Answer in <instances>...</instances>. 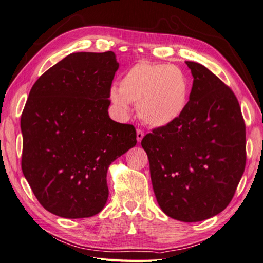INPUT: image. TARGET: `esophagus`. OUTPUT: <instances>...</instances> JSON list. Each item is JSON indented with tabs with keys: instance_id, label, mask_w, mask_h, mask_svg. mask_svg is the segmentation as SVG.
<instances>
[{
	"instance_id": "esophagus-1",
	"label": "esophagus",
	"mask_w": 263,
	"mask_h": 263,
	"mask_svg": "<svg viewBox=\"0 0 263 263\" xmlns=\"http://www.w3.org/2000/svg\"><path fill=\"white\" fill-rule=\"evenodd\" d=\"M136 134H137V141L140 142L142 140V138H144V136H145V133L142 132L141 129H137Z\"/></svg>"
}]
</instances>
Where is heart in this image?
Masks as SVG:
<instances>
[{"label": "heart", "mask_w": 263, "mask_h": 263, "mask_svg": "<svg viewBox=\"0 0 263 263\" xmlns=\"http://www.w3.org/2000/svg\"><path fill=\"white\" fill-rule=\"evenodd\" d=\"M190 92L189 79L179 68L140 61L126 71L119 87L112 86L109 100L122 115L130 112V103H137L142 122L164 127L177 122L185 112Z\"/></svg>", "instance_id": "b5f03b06"}]
</instances>
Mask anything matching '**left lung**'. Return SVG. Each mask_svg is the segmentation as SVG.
<instances>
[{
  "label": "left lung",
  "mask_w": 263,
  "mask_h": 263,
  "mask_svg": "<svg viewBox=\"0 0 263 263\" xmlns=\"http://www.w3.org/2000/svg\"><path fill=\"white\" fill-rule=\"evenodd\" d=\"M193 76L185 112L141 140L160 209L201 221L224 211L246 166V126L234 92L211 71L185 61Z\"/></svg>",
  "instance_id": "left-lung-1"
}]
</instances>
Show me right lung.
I'll return each mask as SVG.
<instances>
[{
    "label": "right lung",
    "mask_w": 263,
    "mask_h": 263,
    "mask_svg": "<svg viewBox=\"0 0 263 263\" xmlns=\"http://www.w3.org/2000/svg\"><path fill=\"white\" fill-rule=\"evenodd\" d=\"M118 67L113 51L74 52L29 92L21 117L22 170L38 202L57 216L100 213L109 164L136 145L135 127L108 115Z\"/></svg>",
    "instance_id": "right-lung-1"
}]
</instances>
